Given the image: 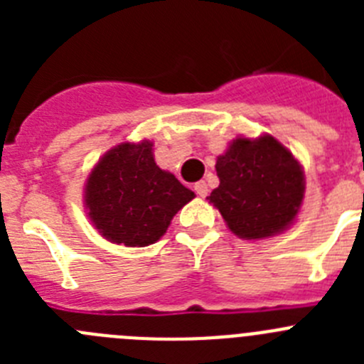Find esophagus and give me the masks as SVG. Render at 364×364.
<instances>
[{
    "instance_id": "obj_1",
    "label": "esophagus",
    "mask_w": 364,
    "mask_h": 364,
    "mask_svg": "<svg viewBox=\"0 0 364 364\" xmlns=\"http://www.w3.org/2000/svg\"><path fill=\"white\" fill-rule=\"evenodd\" d=\"M193 188H195V193H197L198 197H202V198H204L205 195H208V191H210V189H208V184H205L204 180L197 182V184L193 186Z\"/></svg>"
}]
</instances>
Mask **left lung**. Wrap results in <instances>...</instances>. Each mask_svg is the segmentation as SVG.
Segmentation results:
<instances>
[{
    "instance_id": "8db88e82",
    "label": "left lung",
    "mask_w": 364,
    "mask_h": 364,
    "mask_svg": "<svg viewBox=\"0 0 364 364\" xmlns=\"http://www.w3.org/2000/svg\"><path fill=\"white\" fill-rule=\"evenodd\" d=\"M215 169L220 184L208 200L240 239L272 237L294 222L304 197V175L275 138H235Z\"/></svg>"
}]
</instances>
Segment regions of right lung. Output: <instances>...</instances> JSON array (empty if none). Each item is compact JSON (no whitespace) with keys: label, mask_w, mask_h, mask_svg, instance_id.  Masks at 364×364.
Masks as SVG:
<instances>
[{"label":"right lung","mask_w":364,"mask_h":364,"mask_svg":"<svg viewBox=\"0 0 364 364\" xmlns=\"http://www.w3.org/2000/svg\"><path fill=\"white\" fill-rule=\"evenodd\" d=\"M195 193L153 159V144H120L89 175L85 204L96 230L125 246H149Z\"/></svg>","instance_id":"obj_1"}]
</instances>
